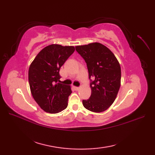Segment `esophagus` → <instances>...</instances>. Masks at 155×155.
Here are the masks:
<instances>
[{
    "instance_id": "obj_1",
    "label": "esophagus",
    "mask_w": 155,
    "mask_h": 155,
    "mask_svg": "<svg viewBox=\"0 0 155 155\" xmlns=\"http://www.w3.org/2000/svg\"><path fill=\"white\" fill-rule=\"evenodd\" d=\"M74 88L75 90H76V91H79V88H79V87H75V86H74Z\"/></svg>"
}]
</instances>
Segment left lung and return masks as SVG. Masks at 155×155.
I'll list each match as a JSON object with an SVG mask.
<instances>
[{"label":"left lung","mask_w":155,"mask_h":155,"mask_svg":"<svg viewBox=\"0 0 155 155\" xmlns=\"http://www.w3.org/2000/svg\"><path fill=\"white\" fill-rule=\"evenodd\" d=\"M76 50L85 59L91 83V96L83 100L87 110L101 112L113 104L121 85V68L114 54L100 43L76 46Z\"/></svg>","instance_id":"obj_1"}]
</instances>
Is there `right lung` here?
<instances>
[{
    "label": "right lung",
    "mask_w": 155,
    "mask_h": 155,
    "mask_svg": "<svg viewBox=\"0 0 155 155\" xmlns=\"http://www.w3.org/2000/svg\"><path fill=\"white\" fill-rule=\"evenodd\" d=\"M74 51L73 46L50 45L41 50L30 64L28 80L31 95L46 112L58 113L68 106L71 87L59 83V70Z\"/></svg>",
    "instance_id": "add662e5"
}]
</instances>
